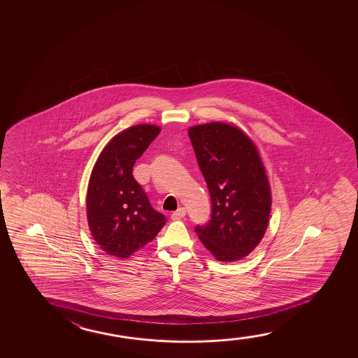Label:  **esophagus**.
Instances as JSON below:
<instances>
[{"label":"esophagus","instance_id":"34e87169","mask_svg":"<svg viewBox=\"0 0 358 358\" xmlns=\"http://www.w3.org/2000/svg\"><path fill=\"white\" fill-rule=\"evenodd\" d=\"M185 216H186V209L185 208H180L175 213H172L171 219L172 220H180V219L185 217Z\"/></svg>","mask_w":358,"mask_h":358}]
</instances>
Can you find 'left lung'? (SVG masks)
<instances>
[{
	"instance_id": "8db88e82",
	"label": "left lung",
	"mask_w": 358,
	"mask_h": 358,
	"mask_svg": "<svg viewBox=\"0 0 358 358\" xmlns=\"http://www.w3.org/2000/svg\"><path fill=\"white\" fill-rule=\"evenodd\" d=\"M188 136L211 199L210 221L196 225V234L216 259H243L263 238L271 208L258 149L229 123L193 126Z\"/></svg>"
}]
</instances>
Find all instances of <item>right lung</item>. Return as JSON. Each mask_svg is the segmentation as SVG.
<instances>
[{
	"label": "right lung",
	"mask_w": 358,
	"mask_h": 358,
	"mask_svg": "<svg viewBox=\"0 0 358 358\" xmlns=\"http://www.w3.org/2000/svg\"><path fill=\"white\" fill-rule=\"evenodd\" d=\"M160 133L137 124L118 133L95 162L87 192V217L95 242L108 255L128 258L155 238L166 217L152 209L133 166Z\"/></svg>",
	"instance_id": "right-lung-1"
}]
</instances>
